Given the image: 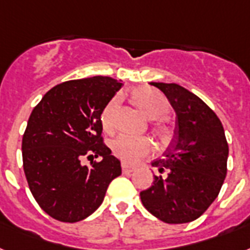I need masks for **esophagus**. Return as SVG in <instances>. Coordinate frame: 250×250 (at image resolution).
<instances>
[{"label": "esophagus", "mask_w": 250, "mask_h": 250, "mask_svg": "<svg viewBox=\"0 0 250 250\" xmlns=\"http://www.w3.org/2000/svg\"><path fill=\"white\" fill-rule=\"evenodd\" d=\"M123 174H131V172H134L135 171V168L131 166H129V165L126 164H123Z\"/></svg>", "instance_id": "34e87169"}]
</instances>
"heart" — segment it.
<instances>
[{
	"instance_id": "heart-1",
	"label": "heart",
	"mask_w": 250,
	"mask_h": 250,
	"mask_svg": "<svg viewBox=\"0 0 250 250\" xmlns=\"http://www.w3.org/2000/svg\"><path fill=\"white\" fill-rule=\"evenodd\" d=\"M131 98L148 119L157 120L154 125V131L162 143H168L174 135L172 125L165 119L170 112L168 101L160 92L148 86H142L133 90ZM119 97H113L101 113V124L103 130L107 133H111L115 129V116L119 107ZM111 148L116 157L130 165L137 164L143 157H147L153 149L152 143L147 138L131 137L126 134H123L113 140Z\"/></svg>"
}]
</instances>
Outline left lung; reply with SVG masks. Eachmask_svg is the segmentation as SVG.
<instances>
[{
	"label": "left lung",
	"mask_w": 250,
	"mask_h": 250,
	"mask_svg": "<svg viewBox=\"0 0 250 250\" xmlns=\"http://www.w3.org/2000/svg\"><path fill=\"white\" fill-rule=\"evenodd\" d=\"M167 97L176 112L175 137L164 157L152 162L161 174L140 191L147 211L166 224L201 217L217 198L228 172L229 146L217 115L184 86L150 83Z\"/></svg>",
	"instance_id": "1"
}]
</instances>
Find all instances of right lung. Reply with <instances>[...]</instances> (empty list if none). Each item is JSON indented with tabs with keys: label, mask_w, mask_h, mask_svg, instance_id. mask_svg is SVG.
Segmentation results:
<instances>
[{
	"label": "right lung",
	"mask_w": 250,
	"mask_h": 250,
	"mask_svg": "<svg viewBox=\"0 0 250 250\" xmlns=\"http://www.w3.org/2000/svg\"><path fill=\"white\" fill-rule=\"evenodd\" d=\"M121 86L110 76L69 80L49 89L30 113L21 144L24 172L39 207L57 221L90 216L121 175L101 124L103 108ZM100 155V163L81 165L84 157Z\"/></svg>",
	"instance_id": "right-lung-1"
}]
</instances>
